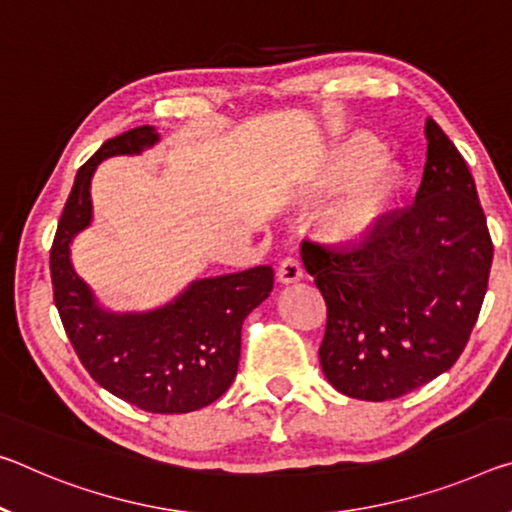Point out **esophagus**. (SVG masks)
<instances>
[{
	"label": "esophagus",
	"mask_w": 512,
	"mask_h": 512,
	"mask_svg": "<svg viewBox=\"0 0 512 512\" xmlns=\"http://www.w3.org/2000/svg\"><path fill=\"white\" fill-rule=\"evenodd\" d=\"M303 280V266L296 257L282 259L278 266V282L280 285H294V282Z\"/></svg>",
	"instance_id": "1"
}]
</instances>
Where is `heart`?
<instances>
[{"label":"heart","mask_w":512,"mask_h":512,"mask_svg":"<svg viewBox=\"0 0 512 512\" xmlns=\"http://www.w3.org/2000/svg\"><path fill=\"white\" fill-rule=\"evenodd\" d=\"M378 154L380 145L364 134L351 136L332 152L319 186L326 191L348 186L326 218V232L332 241L348 246L364 243L378 232L399 202L405 184L403 168Z\"/></svg>","instance_id":"1"}]
</instances>
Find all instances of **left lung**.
Wrapping results in <instances>:
<instances>
[{
  "label": "left lung",
  "mask_w": 512,
  "mask_h": 512,
  "mask_svg": "<svg viewBox=\"0 0 512 512\" xmlns=\"http://www.w3.org/2000/svg\"><path fill=\"white\" fill-rule=\"evenodd\" d=\"M426 141L415 205L358 246L300 248L328 305L321 369L351 399H399L449 371L488 291L494 250L474 177L433 118Z\"/></svg>",
  "instance_id": "8db88e82"
}]
</instances>
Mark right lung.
I'll list each match as a JSON object with an SVG mask.
<instances>
[{
  "mask_svg": "<svg viewBox=\"0 0 512 512\" xmlns=\"http://www.w3.org/2000/svg\"><path fill=\"white\" fill-rule=\"evenodd\" d=\"M159 143L143 125L109 139L77 170L52 243L54 303L81 364L113 396L157 415H182L214 403L239 369L243 319L273 289L271 266L200 278L170 303L145 312H113L95 298L70 259L72 239L93 223L97 166Z\"/></svg>",
  "mask_w": 512,
  "mask_h": 512,
  "instance_id": "right-lung-1",
  "label": "right lung"
}]
</instances>
